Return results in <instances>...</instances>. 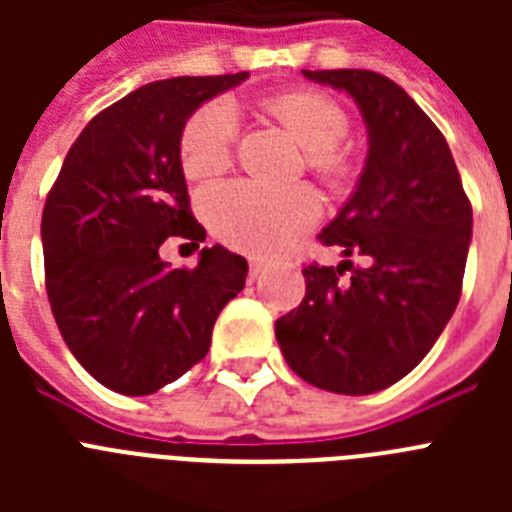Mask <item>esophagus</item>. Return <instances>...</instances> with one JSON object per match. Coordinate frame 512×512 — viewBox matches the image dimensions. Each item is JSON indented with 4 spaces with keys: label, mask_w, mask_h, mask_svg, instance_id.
I'll return each instance as SVG.
<instances>
[{
    "label": "esophagus",
    "mask_w": 512,
    "mask_h": 512,
    "mask_svg": "<svg viewBox=\"0 0 512 512\" xmlns=\"http://www.w3.org/2000/svg\"><path fill=\"white\" fill-rule=\"evenodd\" d=\"M248 266H251V271H248V277L259 279L261 271H264V261H261V259H251V261H248Z\"/></svg>",
    "instance_id": "obj_1"
}]
</instances>
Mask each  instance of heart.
Instances as JSON below:
<instances>
[{"instance_id":"b5f03b06","label":"heart","mask_w":512,"mask_h":512,"mask_svg":"<svg viewBox=\"0 0 512 512\" xmlns=\"http://www.w3.org/2000/svg\"><path fill=\"white\" fill-rule=\"evenodd\" d=\"M269 110L297 135L307 161L330 182L346 176L338 146L348 133V117L318 92H287L269 99ZM238 110L215 99L189 117L182 133V166L192 179L215 176L230 164L238 140ZM205 215L220 241L246 253H277L310 228L320 215L318 192L307 184L269 187L261 182H228L205 194Z\"/></svg>"}]
</instances>
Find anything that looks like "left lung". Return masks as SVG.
<instances>
[{
    "label": "left lung",
    "instance_id": "obj_1",
    "mask_svg": "<svg viewBox=\"0 0 512 512\" xmlns=\"http://www.w3.org/2000/svg\"><path fill=\"white\" fill-rule=\"evenodd\" d=\"M302 76L346 92L364 117V171L320 241L369 264L307 266L305 300L274 333L305 382L336 395H372L413 372L454 315L472 205L446 138L395 81L364 69ZM343 270L352 271L346 283Z\"/></svg>",
    "mask_w": 512,
    "mask_h": 512
}]
</instances>
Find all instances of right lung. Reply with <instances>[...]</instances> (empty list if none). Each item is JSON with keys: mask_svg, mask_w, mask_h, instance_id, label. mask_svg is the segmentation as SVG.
I'll return each instance as SVG.
<instances>
[{"mask_svg": "<svg viewBox=\"0 0 512 512\" xmlns=\"http://www.w3.org/2000/svg\"><path fill=\"white\" fill-rule=\"evenodd\" d=\"M248 79L176 76L135 89L81 130L43 210L45 289L63 341L120 395H153L210 351L212 328L246 287L248 264L223 246L171 269L161 243H197L182 133L217 94Z\"/></svg>", "mask_w": 512, "mask_h": 512, "instance_id": "1", "label": "right lung"}]
</instances>
